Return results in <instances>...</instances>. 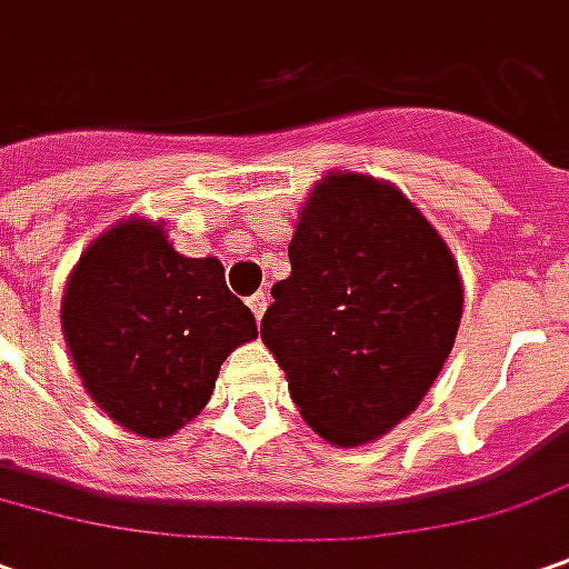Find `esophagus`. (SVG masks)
Listing matches in <instances>:
<instances>
[{
    "label": "esophagus",
    "instance_id": "34e87169",
    "mask_svg": "<svg viewBox=\"0 0 569 569\" xmlns=\"http://www.w3.org/2000/svg\"><path fill=\"white\" fill-rule=\"evenodd\" d=\"M268 292H254L252 299H249V308H252L254 320H261L264 317V311H268Z\"/></svg>",
    "mask_w": 569,
    "mask_h": 569
}]
</instances>
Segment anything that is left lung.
Instances as JSON below:
<instances>
[{
  "instance_id": "obj_1",
  "label": "left lung",
  "mask_w": 569,
  "mask_h": 569,
  "mask_svg": "<svg viewBox=\"0 0 569 569\" xmlns=\"http://www.w3.org/2000/svg\"><path fill=\"white\" fill-rule=\"evenodd\" d=\"M289 264L261 339L320 439L373 442L423 401L451 355L458 261L401 189L330 171L301 204Z\"/></svg>"
}]
</instances>
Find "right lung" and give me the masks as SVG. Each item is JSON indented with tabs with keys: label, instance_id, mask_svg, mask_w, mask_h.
I'll use <instances>...</instances> for the list:
<instances>
[{
	"label": "right lung",
	"instance_id": "add662e5",
	"mask_svg": "<svg viewBox=\"0 0 569 569\" xmlns=\"http://www.w3.org/2000/svg\"><path fill=\"white\" fill-rule=\"evenodd\" d=\"M61 333L83 389L114 423L168 439L208 405L220 365L258 327L218 258H187L161 220L127 218L73 264Z\"/></svg>",
	"mask_w": 569,
	"mask_h": 569
}]
</instances>
